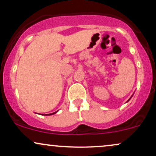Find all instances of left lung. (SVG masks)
<instances>
[{
	"label": "left lung",
	"instance_id": "left-lung-1",
	"mask_svg": "<svg viewBox=\"0 0 156 156\" xmlns=\"http://www.w3.org/2000/svg\"><path fill=\"white\" fill-rule=\"evenodd\" d=\"M132 96H133V95H132ZM132 97H130V98H129V100H128V101H127V102H129V100H130V99H131V98H132Z\"/></svg>",
	"mask_w": 156,
	"mask_h": 156
}]
</instances>
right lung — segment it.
<instances>
[{
    "label": "right lung",
    "instance_id": "1",
    "mask_svg": "<svg viewBox=\"0 0 156 156\" xmlns=\"http://www.w3.org/2000/svg\"><path fill=\"white\" fill-rule=\"evenodd\" d=\"M57 112H58V110H57V111H56V112H53V113H50V114H42V115H54V114L57 113Z\"/></svg>",
    "mask_w": 156,
    "mask_h": 156
}]
</instances>
